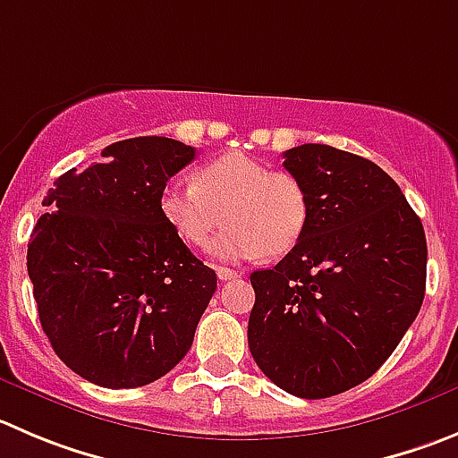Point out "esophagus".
<instances>
[{
  "instance_id": "obj_1",
  "label": "esophagus",
  "mask_w": 458,
  "mask_h": 458,
  "mask_svg": "<svg viewBox=\"0 0 458 458\" xmlns=\"http://www.w3.org/2000/svg\"><path fill=\"white\" fill-rule=\"evenodd\" d=\"M217 278L220 281H233V278H241L242 272H236V269H229V267H217Z\"/></svg>"
}]
</instances>
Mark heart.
I'll return each mask as SVG.
<instances>
[{
    "instance_id": "obj_1",
    "label": "heart",
    "mask_w": 458,
    "mask_h": 458,
    "mask_svg": "<svg viewBox=\"0 0 458 458\" xmlns=\"http://www.w3.org/2000/svg\"><path fill=\"white\" fill-rule=\"evenodd\" d=\"M159 213L189 247L207 245L225 220V232L211 245V254L220 260L263 254L278 259L306 233L310 198L297 175L229 152L199 166L193 182H166L159 193Z\"/></svg>"
}]
</instances>
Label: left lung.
<instances>
[{
    "instance_id": "1",
    "label": "left lung",
    "mask_w": 458,
    "mask_h": 458,
    "mask_svg": "<svg viewBox=\"0 0 458 458\" xmlns=\"http://www.w3.org/2000/svg\"><path fill=\"white\" fill-rule=\"evenodd\" d=\"M283 159L306 186L310 220L281 263L250 276L247 339L274 385L328 398L369 380L413 324L428 242L400 186L373 161L324 143Z\"/></svg>"
}]
</instances>
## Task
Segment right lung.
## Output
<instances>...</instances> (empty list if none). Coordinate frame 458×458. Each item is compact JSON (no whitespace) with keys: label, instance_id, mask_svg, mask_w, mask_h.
I'll return each mask as SVG.
<instances>
[{"label":"right lung","instance_id":"obj_1","mask_svg":"<svg viewBox=\"0 0 458 458\" xmlns=\"http://www.w3.org/2000/svg\"><path fill=\"white\" fill-rule=\"evenodd\" d=\"M103 157L54 182L26 267L55 355L94 385L132 389L189 352L217 276L159 213L161 189L195 148L134 137Z\"/></svg>","mask_w":458,"mask_h":458}]
</instances>
